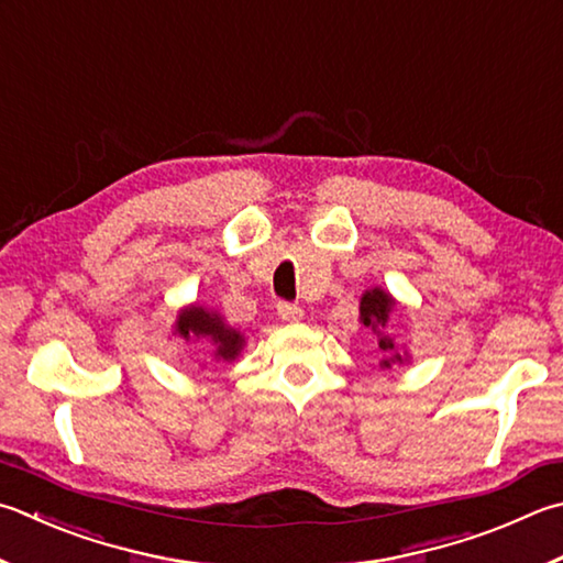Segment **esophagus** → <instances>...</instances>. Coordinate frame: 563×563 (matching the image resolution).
<instances>
[{
    "mask_svg": "<svg viewBox=\"0 0 563 563\" xmlns=\"http://www.w3.org/2000/svg\"><path fill=\"white\" fill-rule=\"evenodd\" d=\"M278 317L285 322H300L302 320V310L298 305H290V302H280L278 305Z\"/></svg>",
    "mask_w": 563,
    "mask_h": 563,
    "instance_id": "esophagus-1",
    "label": "esophagus"
}]
</instances>
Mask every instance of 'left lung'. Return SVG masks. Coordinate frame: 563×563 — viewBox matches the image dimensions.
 <instances>
[{
  "label": "left lung",
  "mask_w": 563,
  "mask_h": 563,
  "mask_svg": "<svg viewBox=\"0 0 563 563\" xmlns=\"http://www.w3.org/2000/svg\"><path fill=\"white\" fill-rule=\"evenodd\" d=\"M398 308L396 298L382 285H374V288L362 292L360 300V322L376 334V344H379L382 362L379 366L386 372H391L394 366H404L411 362V354L401 352L396 344V336L386 330L388 320H391V312Z\"/></svg>",
  "instance_id": "left-lung-1"
}]
</instances>
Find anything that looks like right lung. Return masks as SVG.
<instances>
[{
  "instance_id": "1",
  "label": "right lung",
  "mask_w": 563,
  "mask_h": 563,
  "mask_svg": "<svg viewBox=\"0 0 563 563\" xmlns=\"http://www.w3.org/2000/svg\"><path fill=\"white\" fill-rule=\"evenodd\" d=\"M172 334L181 336L184 342L203 344V362L199 364L201 372L217 364L236 362L246 350L243 332L231 327L219 310L199 302L184 305L177 312L175 324H172Z\"/></svg>"
}]
</instances>
